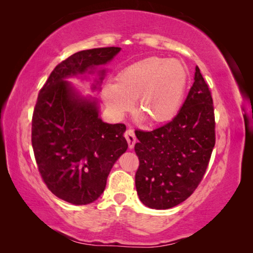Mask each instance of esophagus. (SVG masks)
Instances as JSON below:
<instances>
[{
	"label": "esophagus",
	"mask_w": 253,
	"mask_h": 253,
	"mask_svg": "<svg viewBox=\"0 0 253 253\" xmlns=\"http://www.w3.org/2000/svg\"><path fill=\"white\" fill-rule=\"evenodd\" d=\"M125 138L128 142V146H129L130 149L133 148L136 143V136H135V132H133L132 129H127L125 132Z\"/></svg>",
	"instance_id": "esophagus-1"
}]
</instances>
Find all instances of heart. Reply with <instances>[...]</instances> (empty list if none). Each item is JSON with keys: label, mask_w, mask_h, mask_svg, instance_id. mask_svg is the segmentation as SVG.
<instances>
[{"label": "heart", "mask_w": 253, "mask_h": 253, "mask_svg": "<svg viewBox=\"0 0 253 253\" xmlns=\"http://www.w3.org/2000/svg\"><path fill=\"white\" fill-rule=\"evenodd\" d=\"M188 78L189 73L181 61L148 57L118 73L116 84H105L102 98L115 117H122L137 100L138 111L150 122H168L179 110Z\"/></svg>", "instance_id": "1"}]
</instances>
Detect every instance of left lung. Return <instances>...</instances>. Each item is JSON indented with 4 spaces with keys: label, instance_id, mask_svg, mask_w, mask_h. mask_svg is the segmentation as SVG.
<instances>
[{
    "label": "left lung",
    "instance_id": "8db88e82",
    "mask_svg": "<svg viewBox=\"0 0 253 253\" xmlns=\"http://www.w3.org/2000/svg\"><path fill=\"white\" fill-rule=\"evenodd\" d=\"M136 189L151 209L166 210L189 198L203 178L215 144L211 91L197 66L195 82L173 120L136 132Z\"/></svg>",
    "mask_w": 253,
    "mask_h": 253
}]
</instances>
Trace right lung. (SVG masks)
Returning <instances> with one entry per match:
<instances>
[{
    "instance_id": "right-lung-1",
    "label": "right lung",
    "mask_w": 253,
    "mask_h": 253,
    "mask_svg": "<svg viewBox=\"0 0 253 253\" xmlns=\"http://www.w3.org/2000/svg\"><path fill=\"white\" fill-rule=\"evenodd\" d=\"M121 47L75 53L53 69L38 94L32 115L31 142L38 169L53 195L76 206L95 201L106 186L113 165L126 152L124 124H107L94 98L83 96L67 78L94 74ZM93 90L105 71L98 72Z\"/></svg>"
}]
</instances>
